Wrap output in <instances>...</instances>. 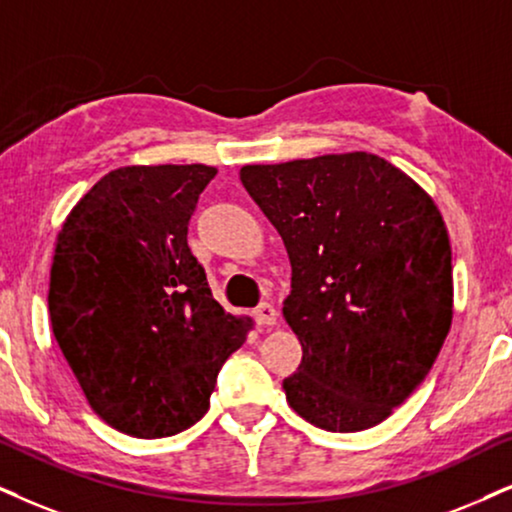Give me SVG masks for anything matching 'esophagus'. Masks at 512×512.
I'll return each mask as SVG.
<instances>
[{"label":"esophagus","instance_id":"esophagus-1","mask_svg":"<svg viewBox=\"0 0 512 512\" xmlns=\"http://www.w3.org/2000/svg\"><path fill=\"white\" fill-rule=\"evenodd\" d=\"M255 321L260 323L262 328H271V326H276V323H278V312H276L274 304L262 302L260 307L255 309Z\"/></svg>","mask_w":512,"mask_h":512}]
</instances>
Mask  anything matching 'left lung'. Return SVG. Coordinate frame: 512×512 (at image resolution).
<instances>
[{"label":"left lung","instance_id":"left-lung-1","mask_svg":"<svg viewBox=\"0 0 512 512\" xmlns=\"http://www.w3.org/2000/svg\"><path fill=\"white\" fill-rule=\"evenodd\" d=\"M241 181L286 245L283 319L302 361L290 409L328 432L383 423L435 364L454 316L442 212L375 153L243 165Z\"/></svg>","mask_w":512,"mask_h":512}]
</instances>
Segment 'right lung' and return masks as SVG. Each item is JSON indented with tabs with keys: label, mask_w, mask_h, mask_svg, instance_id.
Instances as JSON below:
<instances>
[{
	"label": "right lung",
	"mask_w": 512,
	"mask_h": 512,
	"mask_svg": "<svg viewBox=\"0 0 512 512\" xmlns=\"http://www.w3.org/2000/svg\"><path fill=\"white\" fill-rule=\"evenodd\" d=\"M217 167L127 165L101 177L56 236L51 331L96 416L139 439L210 409L219 368L250 316L212 297L189 219Z\"/></svg>",
	"instance_id": "right-lung-1"
}]
</instances>
